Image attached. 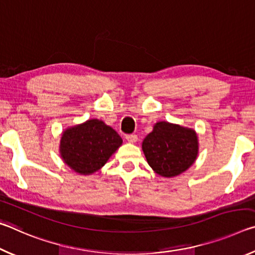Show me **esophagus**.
<instances>
[{"instance_id":"34e87169","label":"esophagus","mask_w":255,"mask_h":255,"mask_svg":"<svg viewBox=\"0 0 255 255\" xmlns=\"http://www.w3.org/2000/svg\"><path fill=\"white\" fill-rule=\"evenodd\" d=\"M126 139L129 141V143H136L138 137L135 133H129V135H126Z\"/></svg>"}]
</instances>
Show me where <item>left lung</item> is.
I'll return each mask as SVG.
<instances>
[{
    "label": "left lung",
    "mask_w": 255,
    "mask_h": 255,
    "mask_svg": "<svg viewBox=\"0 0 255 255\" xmlns=\"http://www.w3.org/2000/svg\"><path fill=\"white\" fill-rule=\"evenodd\" d=\"M143 152L157 174L171 178L192 165L198 154V138L192 129L157 123L143 140Z\"/></svg>",
    "instance_id": "left-lung-1"
}]
</instances>
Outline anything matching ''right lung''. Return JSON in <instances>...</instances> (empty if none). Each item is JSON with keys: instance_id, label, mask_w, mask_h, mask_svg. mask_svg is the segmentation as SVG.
Masks as SVG:
<instances>
[{"instance_id": "add662e5", "label": "right lung", "mask_w": 255, "mask_h": 255, "mask_svg": "<svg viewBox=\"0 0 255 255\" xmlns=\"http://www.w3.org/2000/svg\"><path fill=\"white\" fill-rule=\"evenodd\" d=\"M123 139L117 131L98 119L64 131L60 155L71 169L80 174H91L105 165Z\"/></svg>"}]
</instances>
